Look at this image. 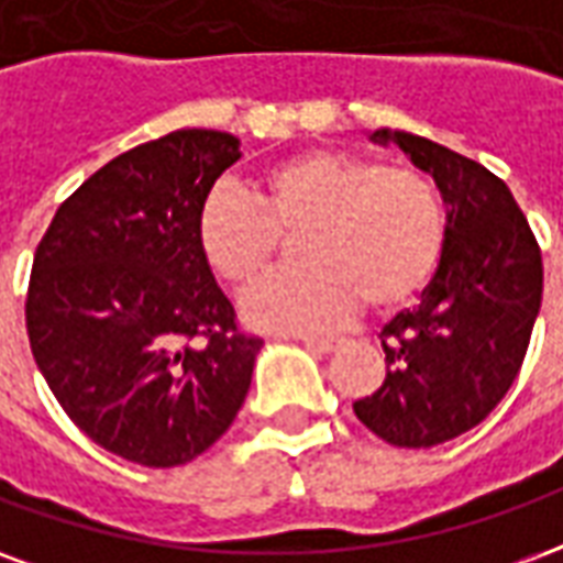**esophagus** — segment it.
I'll return each mask as SVG.
<instances>
[{"instance_id": "1", "label": "esophagus", "mask_w": 563, "mask_h": 563, "mask_svg": "<svg viewBox=\"0 0 563 563\" xmlns=\"http://www.w3.org/2000/svg\"><path fill=\"white\" fill-rule=\"evenodd\" d=\"M307 350H313V353H334V350H341V338H305L301 341Z\"/></svg>"}]
</instances>
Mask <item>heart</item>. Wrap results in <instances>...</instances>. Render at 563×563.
<instances>
[{
    "label": "heart",
    "instance_id": "b5f03b06",
    "mask_svg": "<svg viewBox=\"0 0 563 563\" xmlns=\"http://www.w3.org/2000/svg\"><path fill=\"white\" fill-rule=\"evenodd\" d=\"M301 234V258L313 268L274 277L246 298L244 317L258 329H329L362 298L374 313L413 305L446 253V205L419 168L313 147L271 165L256 198L220 186L198 208L201 256L234 289L268 277L286 238Z\"/></svg>",
    "mask_w": 563,
    "mask_h": 563
}]
</instances>
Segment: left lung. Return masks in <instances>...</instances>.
<instances>
[{"instance_id": "left-lung-1", "label": "left lung", "mask_w": 563, "mask_h": 563, "mask_svg": "<svg viewBox=\"0 0 563 563\" xmlns=\"http://www.w3.org/2000/svg\"><path fill=\"white\" fill-rule=\"evenodd\" d=\"M434 177L449 220L440 271L413 310L383 325L386 379L353 404L391 446L428 449L471 431L519 377L543 301V256L509 186L479 162L379 129Z\"/></svg>"}]
</instances>
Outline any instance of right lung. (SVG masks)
I'll return each instance as SVG.
<instances>
[{
    "label": "right lung",
    "mask_w": 563,
    "mask_h": 563,
    "mask_svg": "<svg viewBox=\"0 0 563 563\" xmlns=\"http://www.w3.org/2000/svg\"><path fill=\"white\" fill-rule=\"evenodd\" d=\"M238 144L177 129L120 153L59 205L32 258L35 365L92 443L144 467L213 446L262 350L198 246V208Z\"/></svg>",
    "instance_id": "obj_1"
}]
</instances>
